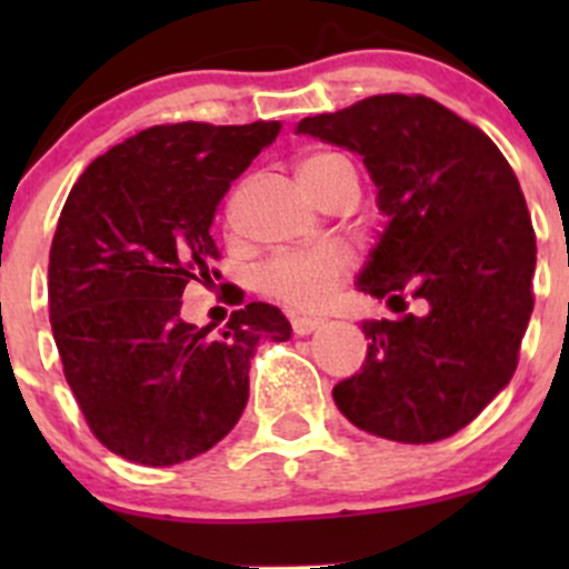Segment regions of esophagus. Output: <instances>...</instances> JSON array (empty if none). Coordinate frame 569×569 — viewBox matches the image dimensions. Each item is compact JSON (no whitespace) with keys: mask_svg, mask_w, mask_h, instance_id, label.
<instances>
[{"mask_svg":"<svg viewBox=\"0 0 569 569\" xmlns=\"http://www.w3.org/2000/svg\"><path fill=\"white\" fill-rule=\"evenodd\" d=\"M321 325H325V319L319 317H291V330H295L297 336H308V332L319 330Z\"/></svg>","mask_w":569,"mask_h":569,"instance_id":"obj_1","label":"esophagus"}]
</instances>
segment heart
Returning <instances> with one entry per match:
<instances>
[{"mask_svg":"<svg viewBox=\"0 0 569 569\" xmlns=\"http://www.w3.org/2000/svg\"><path fill=\"white\" fill-rule=\"evenodd\" d=\"M338 164H349V159L332 151L308 153L297 162V178L308 189V194H313L321 178ZM349 263L352 258L338 244L280 256L261 269V289L263 295L291 308H317L330 297L332 286L347 274Z\"/></svg>","mask_w":569,"mask_h":569,"instance_id":"1","label":"heart"}]
</instances>
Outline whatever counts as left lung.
Here are the masks:
<instances>
[{"instance_id":"8db88e82","label":"left lung","mask_w":569,"mask_h":569,"mask_svg":"<svg viewBox=\"0 0 569 569\" xmlns=\"http://www.w3.org/2000/svg\"><path fill=\"white\" fill-rule=\"evenodd\" d=\"M297 131L360 153L388 214L358 289L399 317L363 321L366 363L332 388L338 410L396 443L451 438L512 380L533 311L518 176L479 126L427 96H371Z\"/></svg>"}]
</instances>
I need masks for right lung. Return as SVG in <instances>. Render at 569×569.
<instances>
[{
	"instance_id": "right-lung-1",
	"label": "right lung",
	"mask_w": 569,
	"mask_h": 569,
	"mask_svg": "<svg viewBox=\"0 0 569 569\" xmlns=\"http://www.w3.org/2000/svg\"><path fill=\"white\" fill-rule=\"evenodd\" d=\"M278 131V120L151 126L96 159L62 206L51 332L90 432L123 460L168 468L220 443L248 405L258 341H289L267 302L233 311L217 338L178 313L187 283L220 280L217 206Z\"/></svg>"
}]
</instances>
